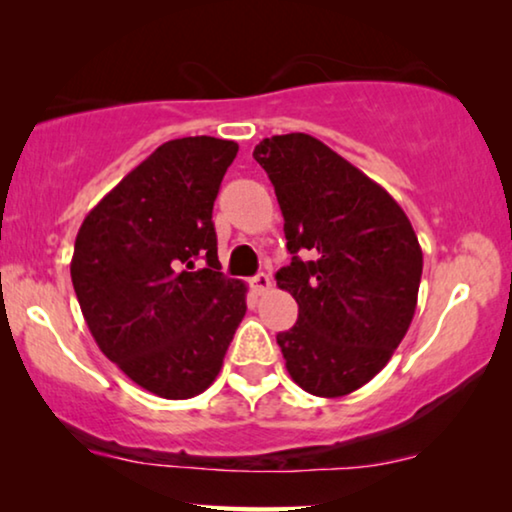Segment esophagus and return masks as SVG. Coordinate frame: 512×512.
<instances>
[{
  "label": "esophagus",
  "mask_w": 512,
  "mask_h": 512,
  "mask_svg": "<svg viewBox=\"0 0 512 512\" xmlns=\"http://www.w3.org/2000/svg\"><path fill=\"white\" fill-rule=\"evenodd\" d=\"M251 289H254L256 293H265L272 289V279L270 275H265V272H258L256 277H251Z\"/></svg>",
  "instance_id": "obj_1"
}]
</instances>
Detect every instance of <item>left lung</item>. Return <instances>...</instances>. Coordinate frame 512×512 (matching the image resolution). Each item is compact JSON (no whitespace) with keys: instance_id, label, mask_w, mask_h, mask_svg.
<instances>
[{"instance_id":"1","label":"left lung","mask_w":512,"mask_h":512,"mask_svg":"<svg viewBox=\"0 0 512 512\" xmlns=\"http://www.w3.org/2000/svg\"><path fill=\"white\" fill-rule=\"evenodd\" d=\"M291 263L275 275L298 303L277 333L286 370L307 394L338 398L387 366L415 317L422 247L398 202L305 132L263 139Z\"/></svg>"}]
</instances>
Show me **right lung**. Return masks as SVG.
<instances>
[{"instance_id":"right-lung-1","label":"right lung","mask_w":512,"mask_h":512,"mask_svg":"<svg viewBox=\"0 0 512 512\" xmlns=\"http://www.w3.org/2000/svg\"><path fill=\"white\" fill-rule=\"evenodd\" d=\"M237 149L207 135L165 142L76 235L72 284L97 347L160 398L202 394L247 312V286L221 272L212 221Z\"/></svg>"}]
</instances>
